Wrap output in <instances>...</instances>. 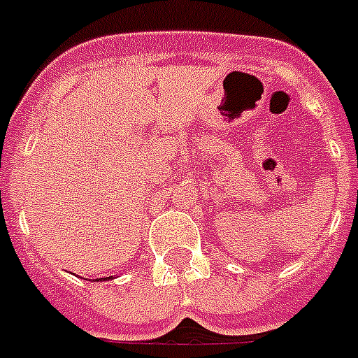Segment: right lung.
I'll return each instance as SVG.
<instances>
[{"label":"right lung","mask_w":358,"mask_h":358,"mask_svg":"<svg viewBox=\"0 0 358 358\" xmlns=\"http://www.w3.org/2000/svg\"><path fill=\"white\" fill-rule=\"evenodd\" d=\"M101 280H106V278H101Z\"/></svg>","instance_id":"obj_1"}]
</instances>
